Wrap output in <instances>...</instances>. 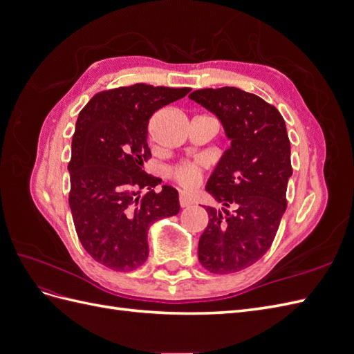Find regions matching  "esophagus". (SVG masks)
Segmentation results:
<instances>
[{"mask_svg": "<svg viewBox=\"0 0 354 354\" xmlns=\"http://www.w3.org/2000/svg\"><path fill=\"white\" fill-rule=\"evenodd\" d=\"M178 202H180V207H181V208H186V207L192 205V199H190L187 195H185V194L180 195Z\"/></svg>", "mask_w": 354, "mask_h": 354, "instance_id": "obj_1", "label": "esophagus"}]
</instances>
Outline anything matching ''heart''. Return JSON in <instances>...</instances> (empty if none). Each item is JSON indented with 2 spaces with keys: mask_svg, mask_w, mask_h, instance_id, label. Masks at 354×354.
<instances>
[{
  "mask_svg": "<svg viewBox=\"0 0 354 354\" xmlns=\"http://www.w3.org/2000/svg\"><path fill=\"white\" fill-rule=\"evenodd\" d=\"M169 176L176 183L186 190L199 186L203 177V169L196 162H181L169 169Z\"/></svg>",
  "mask_w": 354,
  "mask_h": 354,
  "instance_id": "heart-1",
  "label": "heart"
}]
</instances>
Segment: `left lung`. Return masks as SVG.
<instances>
[{"label":"left lung","instance_id":"1","mask_svg":"<svg viewBox=\"0 0 354 354\" xmlns=\"http://www.w3.org/2000/svg\"><path fill=\"white\" fill-rule=\"evenodd\" d=\"M189 97L216 113L232 142L205 187L223 208L205 207L209 221L198 257L211 273H234L269 251L286 209L292 167L285 121L273 104L236 87Z\"/></svg>","mask_w":354,"mask_h":354}]
</instances>
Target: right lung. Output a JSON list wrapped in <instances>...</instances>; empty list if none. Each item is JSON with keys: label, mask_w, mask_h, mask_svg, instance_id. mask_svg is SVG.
Segmentation results:
<instances>
[{"label": "right lung", "mask_w": 354, "mask_h": 354, "mask_svg": "<svg viewBox=\"0 0 354 354\" xmlns=\"http://www.w3.org/2000/svg\"><path fill=\"white\" fill-rule=\"evenodd\" d=\"M190 88L134 84L100 91L80 112L72 138L69 207L75 230L93 259L131 272L149 255L147 230L180 211L178 192L147 174V125L165 104ZM148 192L142 197L140 192Z\"/></svg>", "instance_id": "obj_1"}]
</instances>
